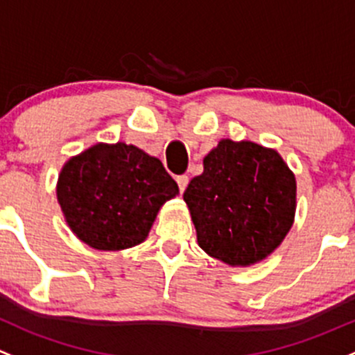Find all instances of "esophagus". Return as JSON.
<instances>
[{"label": "esophagus", "instance_id": "1", "mask_svg": "<svg viewBox=\"0 0 355 355\" xmlns=\"http://www.w3.org/2000/svg\"><path fill=\"white\" fill-rule=\"evenodd\" d=\"M177 184H178V189H180V192L184 193V190L187 189V185H189V177H187V175H178V177H177Z\"/></svg>", "mask_w": 355, "mask_h": 355}]
</instances>
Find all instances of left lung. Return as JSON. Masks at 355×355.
<instances>
[{"mask_svg": "<svg viewBox=\"0 0 355 355\" xmlns=\"http://www.w3.org/2000/svg\"><path fill=\"white\" fill-rule=\"evenodd\" d=\"M197 243L230 267L267 259L294 225L296 177L275 149L221 139L184 193Z\"/></svg>", "mask_w": 355, "mask_h": 355, "instance_id": "8db88e82", "label": "left lung"}]
</instances>
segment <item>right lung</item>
Wrapping results in <instances>:
<instances>
[{
	"mask_svg": "<svg viewBox=\"0 0 355 355\" xmlns=\"http://www.w3.org/2000/svg\"><path fill=\"white\" fill-rule=\"evenodd\" d=\"M55 196L78 240L119 252L146 240L178 185L158 158L134 144L96 143L64 163Z\"/></svg>",
	"mask_w": 355,
	"mask_h": 355,
	"instance_id": "1",
	"label": "right lung"
}]
</instances>
